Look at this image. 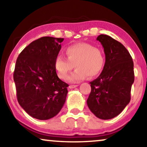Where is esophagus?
<instances>
[{
	"mask_svg": "<svg viewBox=\"0 0 147 147\" xmlns=\"http://www.w3.org/2000/svg\"><path fill=\"white\" fill-rule=\"evenodd\" d=\"M78 85H70L69 86V88H70V89H73V88H75L76 87H78Z\"/></svg>",
	"mask_w": 147,
	"mask_h": 147,
	"instance_id": "esophagus-1",
	"label": "esophagus"
}]
</instances>
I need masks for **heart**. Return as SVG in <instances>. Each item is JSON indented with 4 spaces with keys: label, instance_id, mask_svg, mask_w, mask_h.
Here are the masks:
<instances>
[{
    "label": "heart",
    "instance_id": "obj_1",
    "mask_svg": "<svg viewBox=\"0 0 147 147\" xmlns=\"http://www.w3.org/2000/svg\"><path fill=\"white\" fill-rule=\"evenodd\" d=\"M67 59L57 55L54 67L60 79L65 80L74 66L76 70L69 76L67 80L77 83L99 75L104 65V56L98 48L88 43H82L69 46L65 50Z\"/></svg>",
    "mask_w": 147,
    "mask_h": 147
}]
</instances>
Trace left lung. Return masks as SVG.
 <instances>
[{
	"instance_id": "obj_1",
	"label": "left lung",
	"mask_w": 147,
	"mask_h": 147,
	"mask_svg": "<svg viewBox=\"0 0 147 147\" xmlns=\"http://www.w3.org/2000/svg\"><path fill=\"white\" fill-rule=\"evenodd\" d=\"M96 40L104 48L106 61L100 75L90 83L92 90L87 104L97 118L112 119L130 102L134 63L129 52L120 42L106 35H100Z\"/></svg>"
}]
</instances>
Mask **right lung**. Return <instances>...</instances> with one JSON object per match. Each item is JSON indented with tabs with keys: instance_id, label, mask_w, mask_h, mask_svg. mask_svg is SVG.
Returning <instances> with one entry per match:
<instances>
[{
	"instance_id": "right-lung-1",
	"label": "right lung",
	"mask_w": 147,
	"mask_h": 147,
	"mask_svg": "<svg viewBox=\"0 0 147 147\" xmlns=\"http://www.w3.org/2000/svg\"><path fill=\"white\" fill-rule=\"evenodd\" d=\"M62 38L43 37L27 46L18 57L13 74L17 100L27 113L48 120L60 112L67 94V84L54 67Z\"/></svg>"
}]
</instances>
